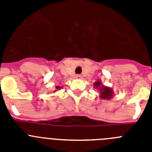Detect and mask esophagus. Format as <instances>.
Returning <instances> with one entry per match:
<instances>
[{
    "mask_svg": "<svg viewBox=\"0 0 152 152\" xmlns=\"http://www.w3.org/2000/svg\"><path fill=\"white\" fill-rule=\"evenodd\" d=\"M75 77H76L77 79H81V78H82V76H81L80 75H77Z\"/></svg>",
    "mask_w": 152,
    "mask_h": 152,
    "instance_id": "esophagus-1",
    "label": "esophagus"
}]
</instances>
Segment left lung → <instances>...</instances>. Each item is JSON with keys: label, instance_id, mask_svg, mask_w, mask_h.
Returning a JSON list of instances; mask_svg holds the SVG:
<instances>
[{"label": "left lung", "instance_id": "obj_1", "mask_svg": "<svg viewBox=\"0 0 152 152\" xmlns=\"http://www.w3.org/2000/svg\"><path fill=\"white\" fill-rule=\"evenodd\" d=\"M94 87L97 88L100 91V96L102 99H105V100H108V99H111L113 96V91L109 87L104 86L100 82V80H97L94 84Z\"/></svg>", "mask_w": 152, "mask_h": 152}]
</instances>
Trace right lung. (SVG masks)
Listing matches in <instances>:
<instances>
[{
    "label": "right lung",
    "mask_w": 152,
    "mask_h": 152,
    "mask_svg": "<svg viewBox=\"0 0 152 152\" xmlns=\"http://www.w3.org/2000/svg\"><path fill=\"white\" fill-rule=\"evenodd\" d=\"M59 88H60L59 86H57V87H56V89H57V90H58V89H59Z\"/></svg>",
    "instance_id": "obj_1"
}]
</instances>
